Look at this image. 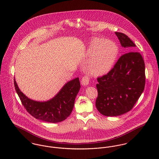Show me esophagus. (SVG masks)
Listing matches in <instances>:
<instances>
[{
    "label": "esophagus",
    "mask_w": 159,
    "mask_h": 159,
    "mask_svg": "<svg viewBox=\"0 0 159 159\" xmlns=\"http://www.w3.org/2000/svg\"><path fill=\"white\" fill-rule=\"evenodd\" d=\"M90 81V78L88 75H85L83 77L81 80V84L83 86H87L89 83Z\"/></svg>",
    "instance_id": "34e87169"
}]
</instances>
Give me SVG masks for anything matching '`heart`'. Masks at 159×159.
<instances>
[{"instance_id": "b5f03b06", "label": "heart", "mask_w": 159, "mask_h": 159, "mask_svg": "<svg viewBox=\"0 0 159 159\" xmlns=\"http://www.w3.org/2000/svg\"><path fill=\"white\" fill-rule=\"evenodd\" d=\"M87 54L91 58L88 70L93 76L107 74L112 68L118 54V48L107 39H95L89 46Z\"/></svg>"}]
</instances>
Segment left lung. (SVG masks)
Wrapping results in <instances>:
<instances>
[{
	"label": "left lung",
	"mask_w": 159,
	"mask_h": 159,
	"mask_svg": "<svg viewBox=\"0 0 159 159\" xmlns=\"http://www.w3.org/2000/svg\"><path fill=\"white\" fill-rule=\"evenodd\" d=\"M120 45L130 52L122 55L108 74L98 78L95 106L105 116H117L130 111L144 91L145 65L134 43L123 33L115 32Z\"/></svg>",
	"instance_id": "8db88e82"
}]
</instances>
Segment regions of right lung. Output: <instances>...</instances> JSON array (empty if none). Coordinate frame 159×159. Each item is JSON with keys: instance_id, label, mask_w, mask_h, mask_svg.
Wrapping results in <instances>:
<instances>
[{"instance_id": "add662e5", "label": "right lung", "mask_w": 159, "mask_h": 159, "mask_svg": "<svg viewBox=\"0 0 159 159\" xmlns=\"http://www.w3.org/2000/svg\"><path fill=\"white\" fill-rule=\"evenodd\" d=\"M14 84L17 94L27 112L35 118L51 123L64 120L71 113L76 97L80 89L79 78L68 81L52 98L43 102L28 98L20 89L15 78Z\"/></svg>"}]
</instances>
